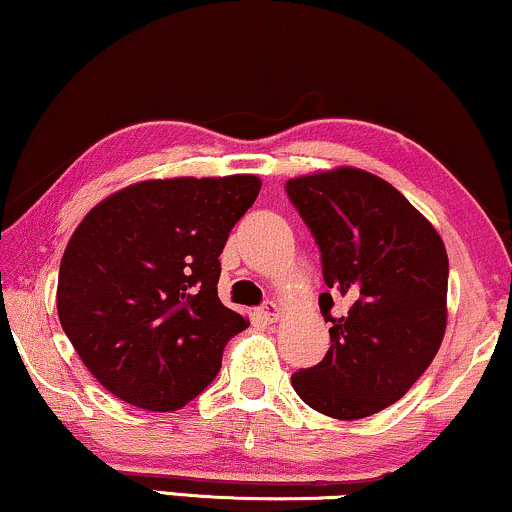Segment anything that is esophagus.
Returning a JSON list of instances; mask_svg holds the SVG:
<instances>
[{
  "label": "esophagus",
  "instance_id": "obj_1",
  "mask_svg": "<svg viewBox=\"0 0 512 512\" xmlns=\"http://www.w3.org/2000/svg\"><path fill=\"white\" fill-rule=\"evenodd\" d=\"M257 316H260L264 323H276L281 319V307H278L276 302H267L264 307L257 309Z\"/></svg>",
  "mask_w": 512,
  "mask_h": 512
}]
</instances>
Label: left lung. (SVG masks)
<instances>
[{"label": "left lung", "instance_id": "8db88e82", "mask_svg": "<svg viewBox=\"0 0 512 512\" xmlns=\"http://www.w3.org/2000/svg\"><path fill=\"white\" fill-rule=\"evenodd\" d=\"M286 193L321 250L319 307L331 323L326 357L290 383L331 418L373 416L411 390L442 345L446 248L392 184L357 167L288 179ZM338 294L348 312L333 317Z\"/></svg>", "mask_w": 512, "mask_h": 512}]
</instances>
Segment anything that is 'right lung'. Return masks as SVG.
<instances>
[{
  "label": "right lung",
  "instance_id": "right-lung-1",
  "mask_svg": "<svg viewBox=\"0 0 512 512\" xmlns=\"http://www.w3.org/2000/svg\"><path fill=\"white\" fill-rule=\"evenodd\" d=\"M260 189L255 174L148 179L82 219L63 252L56 307L108 392L177 411L215 380L226 342L250 326L219 302V255Z\"/></svg>",
  "mask_w": 512,
  "mask_h": 512
}]
</instances>
